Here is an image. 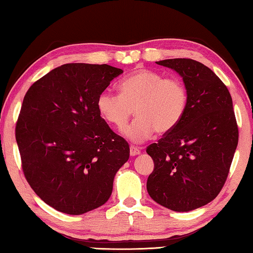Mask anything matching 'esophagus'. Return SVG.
Returning <instances> with one entry per match:
<instances>
[{
    "label": "esophagus",
    "instance_id": "34e87169",
    "mask_svg": "<svg viewBox=\"0 0 253 253\" xmlns=\"http://www.w3.org/2000/svg\"><path fill=\"white\" fill-rule=\"evenodd\" d=\"M140 154V149L136 146H130V156H136Z\"/></svg>",
    "mask_w": 253,
    "mask_h": 253
}]
</instances>
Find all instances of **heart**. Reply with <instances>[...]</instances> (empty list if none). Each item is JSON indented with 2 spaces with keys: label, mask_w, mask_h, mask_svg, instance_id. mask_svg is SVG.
Here are the masks:
<instances>
[{
  "label": "heart",
  "mask_w": 253,
  "mask_h": 253,
  "mask_svg": "<svg viewBox=\"0 0 253 253\" xmlns=\"http://www.w3.org/2000/svg\"><path fill=\"white\" fill-rule=\"evenodd\" d=\"M121 95L102 91L97 99L100 116L122 130L131 118H137L124 130L132 143H143L154 132L164 135L176 127L186 113L188 93L179 78H166L160 72L139 69L119 84Z\"/></svg>",
  "instance_id": "1"
}]
</instances>
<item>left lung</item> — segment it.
Returning <instances> with one entry per match:
<instances>
[{
	"instance_id": "1",
	"label": "left lung",
	"mask_w": 253,
	"mask_h": 253,
	"mask_svg": "<svg viewBox=\"0 0 253 253\" xmlns=\"http://www.w3.org/2000/svg\"><path fill=\"white\" fill-rule=\"evenodd\" d=\"M157 65L178 72L188 105L181 123L146 148L155 164L147 192L163 207L187 212L211 202L223 187L238 146V124L228 88L210 68L185 58Z\"/></svg>"
}]
</instances>
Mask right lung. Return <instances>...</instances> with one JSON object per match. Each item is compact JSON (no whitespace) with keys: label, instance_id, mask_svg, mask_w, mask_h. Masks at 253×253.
Segmentation results:
<instances>
[{"label":"right lung","instance_id":"right-lung-1","mask_svg":"<svg viewBox=\"0 0 253 253\" xmlns=\"http://www.w3.org/2000/svg\"><path fill=\"white\" fill-rule=\"evenodd\" d=\"M123 74L108 65L67 63L37 80L15 126L22 170L36 194L79 215L105 204L129 145L97 108L98 96Z\"/></svg>","mask_w":253,"mask_h":253}]
</instances>
